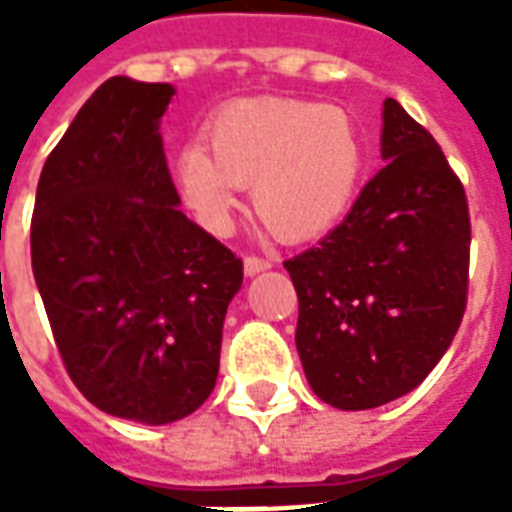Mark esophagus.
<instances>
[{"mask_svg": "<svg viewBox=\"0 0 512 512\" xmlns=\"http://www.w3.org/2000/svg\"><path fill=\"white\" fill-rule=\"evenodd\" d=\"M266 268H271V260H268V257L249 255V257H246V260H244L246 277H255V274H260V271H266Z\"/></svg>", "mask_w": 512, "mask_h": 512, "instance_id": "34e87169", "label": "esophagus"}]
</instances>
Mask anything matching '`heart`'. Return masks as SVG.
I'll return each instance as SVG.
<instances>
[{"mask_svg": "<svg viewBox=\"0 0 512 512\" xmlns=\"http://www.w3.org/2000/svg\"><path fill=\"white\" fill-rule=\"evenodd\" d=\"M175 158V178L211 230L230 224L238 186L279 241H310L343 219L365 175V139L340 106L293 98H241Z\"/></svg>", "mask_w": 512, "mask_h": 512, "instance_id": "1", "label": "heart"}]
</instances>
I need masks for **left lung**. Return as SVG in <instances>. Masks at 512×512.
Instances as JSON below:
<instances>
[{"label":"left lung","mask_w":512,"mask_h":512,"mask_svg":"<svg viewBox=\"0 0 512 512\" xmlns=\"http://www.w3.org/2000/svg\"><path fill=\"white\" fill-rule=\"evenodd\" d=\"M386 164L321 244L285 260L299 293L304 376L343 411L417 389L461 326L472 224L436 139L384 101Z\"/></svg>","instance_id":"8db88e82"}]
</instances>
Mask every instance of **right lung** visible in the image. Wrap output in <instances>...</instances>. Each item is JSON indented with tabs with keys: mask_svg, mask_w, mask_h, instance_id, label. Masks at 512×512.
<instances>
[{
	"mask_svg": "<svg viewBox=\"0 0 512 512\" xmlns=\"http://www.w3.org/2000/svg\"><path fill=\"white\" fill-rule=\"evenodd\" d=\"M172 84L106 79L43 164L32 274L79 392L145 425L189 417L219 376L244 263L180 211L161 115Z\"/></svg>",
	"mask_w": 512,
	"mask_h": 512,
	"instance_id": "add662e5",
	"label": "right lung"
}]
</instances>
